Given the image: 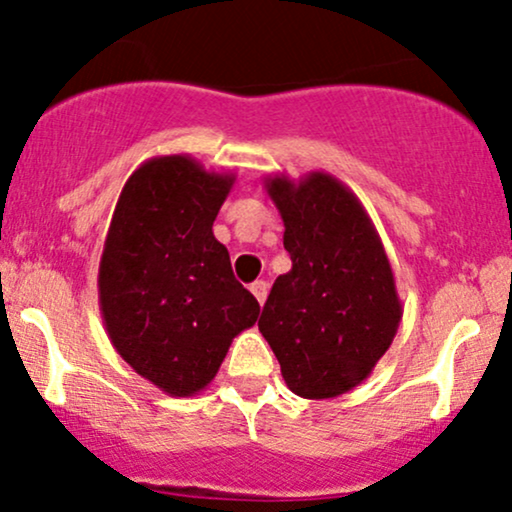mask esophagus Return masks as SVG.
I'll return each instance as SVG.
<instances>
[{"instance_id": "esophagus-1", "label": "esophagus", "mask_w": 512, "mask_h": 512, "mask_svg": "<svg viewBox=\"0 0 512 512\" xmlns=\"http://www.w3.org/2000/svg\"><path fill=\"white\" fill-rule=\"evenodd\" d=\"M249 289H251V294L256 296V301H258V304H261V306L266 304V299H268V289H270V285H268L266 280H256L254 285H251Z\"/></svg>"}]
</instances>
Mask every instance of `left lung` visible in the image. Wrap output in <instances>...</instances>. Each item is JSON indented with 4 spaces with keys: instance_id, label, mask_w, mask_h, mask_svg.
Listing matches in <instances>:
<instances>
[{
    "instance_id": "1",
    "label": "left lung",
    "mask_w": 512,
    "mask_h": 512,
    "mask_svg": "<svg viewBox=\"0 0 512 512\" xmlns=\"http://www.w3.org/2000/svg\"><path fill=\"white\" fill-rule=\"evenodd\" d=\"M292 270L275 280L258 330L294 394L332 399L387 353L403 306L382 239L344 182L323 170L268 175Z\"/></svg>"
}]
</instances>
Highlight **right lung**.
Segmentation results:
<instances>
[{"label":"right lung","mask_w":512,"mask_h":512,"mask_svg":"<svg viewBox=\"0 0 512 512\" xmlns=\"http://www.w3.org/2000/svg\"><path fill=\"white\" fill-rule=\"evenodd\" d=\"M235 180L187 154L154 156L125 182L106 232L97 277L106 334L168 396L206 389L261 313L213 237Z\"/></svg>","instance_id":"1"}]
</instances>
